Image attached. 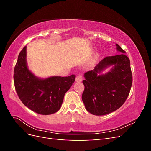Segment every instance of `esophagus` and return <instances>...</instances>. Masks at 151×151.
I'll use <instances>...</instances> for the list:
<instances>
[{
    "label": "esophagus",
    "instance_id": "esophagus-1",
    "mask_svg": "<svg viewBox=\"0 0 151 151\" xmlns=\"http://www.w3.org/2000/svg\"><path fill=\"white\" fill-rule=\"evenodd\" d=\"M83 81V77H82L81 75H78L76 77V82H81Z\"/></svg>",
    "mask_w": 151,
    "mask_h": 151
}]
</instances>
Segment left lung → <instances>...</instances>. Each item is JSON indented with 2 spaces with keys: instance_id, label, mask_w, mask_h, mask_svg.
<instances>
[{
  "instance_id": "obj_1",
  "label": "left lung",
  "mask_w": 151,
  "mask_h": 151,
  "mask_svg": "<svg viewBox=\"0 0 151 151\" xmlns=\"http://www.w3.org/2000/svg\"><path fill=\"white\" fill-rule=\"evenodd\" d=\"M121 52L103 58L93 70L86 72L83 81L84 91L82 99L86 110L94 115H105L116 111L125 103L132 84L130 62L125 52L116 44ZM111 66L109 72L102 74Z\"/></svg>"
}]
</instances>
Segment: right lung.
Segmentation results:
<instances>
[{
    "label": "right lung",
    "mask_w": 151,
    "mask_h": 151,
    "mask_svg": "<svg viewBox=\"0 0 151 151\" xmlns=\"http://www.w3.org/2000/svg\"><path fill=\"white\" fill-rule=\"evenodd\" d=\"M75 75L40 78L28 68L26 46L21 50L14 70L16 93L26 106L38 114L51 115L60 109L63 97L75 81Z\"/></svg>",
    "instance_id": "right-lung-1"
}]
</instances>
